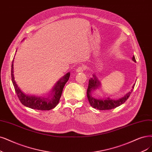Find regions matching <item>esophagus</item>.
<instances>
[{
    "mask_svg": "<svg viewBox=\"0 0 152 152\" xmlns=\"http://www.w3.org/2000/svg\"><path fill=\"white\" fill-rule=\"evenodd\" d=\"M85 69V67L83 66H81L80 67H78L76 69V72H82Z\"/></svg>",
    "mask_w": 152,
    "mask_h": 152,
    "instance_id": "obj_1",
    "label": "esophagus"
}]
</instances>
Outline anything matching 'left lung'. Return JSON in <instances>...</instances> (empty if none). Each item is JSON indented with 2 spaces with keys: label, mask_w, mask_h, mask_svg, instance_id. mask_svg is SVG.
<instances>
[{
  "label": "left lung",
  "mask_w": 152,
  "mask_h": 152,
  "mask_svg": "<svg viewBox=\"0 0 152 152\" xmlns=\"http://www.w3.org/2000/svg\"><path fill=\"white\" fill-rule=\"evenodd\" d=\"M132 60L134 62H136V59L134 56H133ZM93 77L89 80V85L87 89V97L89 103L92 107L99 110H111L124 103L128 99L129 96H130V94L133 91V89L134 88V85H135V84H134L133 85L132 89L130 91H129L124 96L120 99H114L110 97L96 98L93 96V93L101 87V82L98 80L97 77L94 74H93Z\"/></svg>",
  "instance_id": "1"
}]
</instances>
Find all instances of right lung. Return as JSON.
<instances>
[{
  "mask_svg": "<svg viewBox=\"0 0 152 152\" xmlns=\"http://www.w3.org/2000/svg\"><path fill=\"white\" fill-rule=\"evenodd\" d=\"M14 59L11 67V77L15 93L21 103L26 107L38 110H50L55 108L59 103L62 92L65 84L68 81L70 72L66 74L59 79L53 86L50 93L48 96H36L24 93L19 88L14 80Z\"/></svg>",
  "mask_w": 152,
  "mask_h": 152,
  "instance_id": "right-lung-1",
  "label": "right lung"
}]
</instances>
